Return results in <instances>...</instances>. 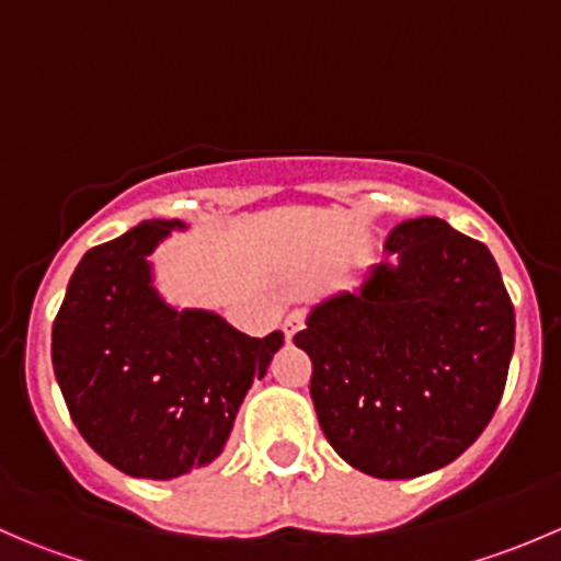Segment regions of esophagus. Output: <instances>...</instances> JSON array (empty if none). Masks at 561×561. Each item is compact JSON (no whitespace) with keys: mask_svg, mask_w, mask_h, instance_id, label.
Returning <instances> with one entry per match:
<instances>
[{"mask_svg":"<svg viewBox=\"0 0 561 561\" xmlns=\"http://www.w3.org/2000/svg\"><path fill=\"white\" fill-rule=\"evenodd\" d=\"M304 325H307V312H304V309H296V312L287 314L285 322H282V331H285L287 342H290V339L296 336Z\"/></svg>","mask_w":561,"mask_h":561,"instance_id":"34e87169","label":"esophagus"}]
</instances>
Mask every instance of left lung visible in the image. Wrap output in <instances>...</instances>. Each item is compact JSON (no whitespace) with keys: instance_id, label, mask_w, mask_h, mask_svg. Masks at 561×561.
<instances>
[{"instance_id":"left-lung-1","label":"left lung","mask_w":561,"mask_h":561,"mask_svg":"<svg viewBox=\"0 0 561 561\" xmlns=\"http://www.w3.org/2000/svg\"><path fill=\"white\" fill-rule=\"evenodd\" d=\"M358 293L320 304L296 347L317 421L371 478L434 472L483 434L505 393L516 312L489 247L439 217L407 219Z\"/></svg>"}]
</instances>
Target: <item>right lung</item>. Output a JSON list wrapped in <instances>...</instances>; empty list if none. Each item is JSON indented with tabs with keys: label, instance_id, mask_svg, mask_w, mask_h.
Returning <instances> with one entry per match:
<instances>
[{
	"label": "right lung",
	"instance_id": "add662e5",
	"mask_svg": "<svg viewBox=\"0 0 561 561\" xmlns=\"http://www.w3.org/2000/svg\"><path fill=\"white\" fill-rule=\"evenodd\" d=\"M181 228L151 219L89 249L54 320L56 380L81 437L133 478L171 480L222 454L239 407L282 347L211 312H175L146 254Z\"/></svg>",
	"mask_w": 561,
	"mask_h": 561
}]
</instances>
